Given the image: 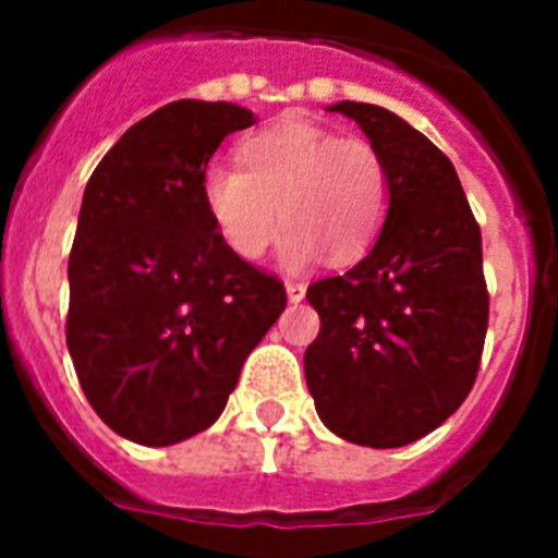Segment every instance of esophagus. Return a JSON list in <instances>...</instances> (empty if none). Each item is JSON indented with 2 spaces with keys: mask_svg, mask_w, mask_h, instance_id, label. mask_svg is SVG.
Segmentation results:
<instances>
[{
  "mask_svg": "<svg viewBox=\"0 0 558 558\" xmlns=\"http://www.w3.org/2000/svg\"><path fill=\"white\" fill-rule=\"evenodd\" d=\"M284 293H288L290 304H299L304 299V293H307V288L302 282H288L284 284Z\"/></svg>",
  "mask_w": 558,
  "mask_h": 558,
  "instance_id": "1",
  "label": "esophagus"
}]
</instances>
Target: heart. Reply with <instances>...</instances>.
I'll return each instance as SVG.
<instances>
[{"label":"heart","mask_w":558,"mask_h":558,"mask_svg":"<svg viewBox=\"0 0 558 558\" xmlns=\"http://www.w3.org/2000/svg\"><path fill=\"white\" fill-rule=\"evenodd\" d=\"M243 170L211 165L204 204L223 243L240 259H259L288 226L279 263L304 270L324 254L360 259L388 209V170L377 147L307 120L274 122L240 145Z\"/></svg>","instance_id":"obj_1"}]
</instances>
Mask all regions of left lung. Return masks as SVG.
I'll return each mask as SVG.
<instances>
[{"instance_id":"1","label":"left lung","mask_w":558,"mask_h":558,"mask_svg":"<svg viewBox=\"0 0 558 558\" xmlns=\"http://www.w3.org/2000/svg\"><path fill=\"white\" fill-rule=\"evenodd\" d=\"M386 161L388 209L368 254L307 288L322 332L304 354L335 436L391 450L436 430L472 391L489 324L477 229L458 172L388 108L335 102Z\"/></svg>"}]
</instances>
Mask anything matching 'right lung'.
Here are the masks:
<instances>
[{"instance_id": "add662e5", "label": "right lung", "mask_w": 558, "mask_h": 558, "mask_svg": "<svg viewBox=\"0 0 558 558\" xmlns=\"http://www.w3.org/2000/svg\"><path fill=\"white\" fill-rule=\"evenodd\" d=\"M254 122L234 102H170L122 133L83 192L66 347L95 413L128 441L170 447L215 425L288 304L223 243L201 192L220 142Z\"/></svg>"}]
</instances>
